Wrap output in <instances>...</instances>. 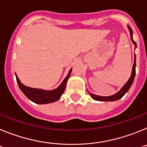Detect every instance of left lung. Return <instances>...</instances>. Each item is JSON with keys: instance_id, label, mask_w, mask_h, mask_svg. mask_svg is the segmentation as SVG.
<instances>
[{"instance_id": "8db88e82", "label": "left lung", "mask_w": 147, "mask_h": 147, "mask_svg": "<svg viewBox=\"0 0 147 147\" xmlns=\"http://www.w3.org/2000/svg\"><path fill=\"white\" fill-rule=\"evenodd\" d=\"M129 30V33H130V38L132 42H133V44L135 45V47L136 48V42H135L133 39H132V30L130 28V26H127ZM136 55H135V60H134V64L132 66V74L131 76L129 77V80L127 82L125 85L123 86V88L119 90L118 93H116L115 94L113 95V96H97V95H94L93 93H90V96L93 98L94 100H96V101H100V102H109V101H116V100H119L120 98H121L122 97L124 96L125 93H127L129 89L130 88L131 85H132V82H133V80H134L135 76H136Z\"/></svg>"}]
</instances>
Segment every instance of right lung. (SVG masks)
Masks as SVG:
<instances>
[{"instance_id":"right-lung-1","label":"right lung","mask_w":147,"mask_h":147,"mask_svg":"<svg viewBox=\"0 0 147 147\" xmlns=\"http://www.w3.org/2000/svg\"><path fill=\"white\" fill-rule=\"evenodd\" d=\"M71 71H72V68H71L67 76L65 78V80L61 83V85L57 88L52 90H44L42 89H37V88H32L25 86L23 84H22L16 74H15V76H16L18 86L21 90V91L25 94L26 96L34 103L44 105V104L54 102L60 98L61 96L65 91L66 83H67L68 78L70 77Z\"/></svg>"}]
</instances>
